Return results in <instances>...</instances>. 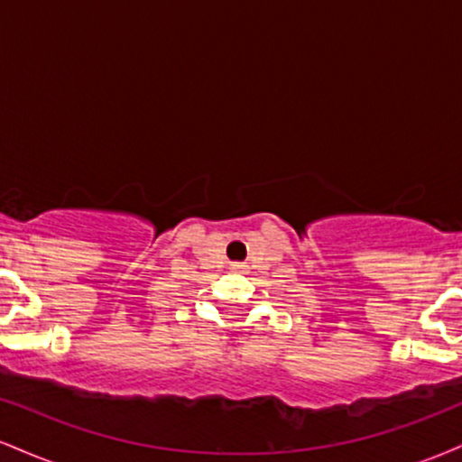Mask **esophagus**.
Returning <instances> with one entry per match:
<instances>
[{
	"mask_svg": "<svg viewBox=\"0 0 462 462\" xmlns=\"http://www.w3.org/2000/svg\"><path fill=\"white\" fill-rule=\"evenodd\" d=\"M232 269H235V272H243V269H245V264L235 263V264H232Z\"/></svg>",
	"mask_w": 462,
	"mask_h": 462,
	"instance_id": "esophagus-1",
	"label": "esophagus"
}]
</instances>
